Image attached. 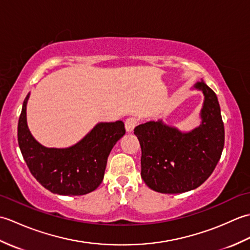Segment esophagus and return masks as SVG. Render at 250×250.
<instances>
[{
  "mask_svg": "<svg viewBox=\"0 0 250 250\" xmlns=\"http://www.w3.org/2000/svg\"><path fill=\"white\" fill-rule=\"evenodd\" d=\"M136 125H137V120L135 118H133V117H130V118L126 119L125 122L126 132H128V133H131V132H133Z\"/></svg>",
  "mask_w": 250,
  "mask_h": 250,
  "instance_id": "1",
  "label": "esophagus"
}]
</instances>
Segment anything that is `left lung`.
<instances>
[{
	"instance_id": "8db88e82",
	"label": "left lung",
	"mask_w": 250,
	"mask_h": 250,
	"mask_svg": "<svg viewBox=\"0 0 250 250\" xmlns=\"http://www.w3.org/2000/svg\"><path fill=\"white\" fill-rule=\"evenodd\" d=\"M192 89L204 95L198 126L180 131L159 119L134 129L142 148L141 176L157 192L175 194L198 188L221 157L225 128L218 99L204 81Z\"/></svg>"
}]
</instances>
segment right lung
<instances>
[{
  "instance_id": "right-lung-1",
  "label": "right lung",
  "mask_w": 250,
  "mask_h": 250,
  "mask_svg": "<svg viewBox=\"0 0 250 250\" xmlns=\"http://www.w3.org/2000/svg\"><path fill=\"white\" fill-rule=\"evenodd\" d=\"M26 95L18 122V144L31 174L43 187L60 195L92 192L102 183L107 158L122 136L125 124L99 122L76 144L46 147L31 134L26 121Z\"/></svg>"
}]
</instances>
